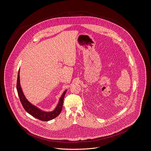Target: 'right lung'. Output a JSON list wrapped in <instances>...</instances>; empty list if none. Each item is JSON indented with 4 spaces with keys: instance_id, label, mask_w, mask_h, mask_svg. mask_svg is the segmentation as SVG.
Listing matches in <instances>:
<instances>
[{
    "instance_id": "obj_1",
    "label": "right lung",
    "mask_w": 151,
    "mask_h": 151,
    "mask_svg": "<svg viewBox=\"0 0 151 151\" xmlns=\"http://www.w3.org/2000/svg\"><path fill=\"white\" fill-rule=\"evenodd\" d=\"M17 90L18 92V94L19 98L20 101L25 109V110L31 115H32L34 117L39 119L42 121H49L54 119L55 117L58 116L62 110L63 106V100L65 96V94L67 92L66 90L63 94H62L61 97L60 99L59 102L56 106V108L51 112H45L43 111L36 106H35L34 105H32L31 103H30L27 99L25 98V96L24 95V93L22 91L21 87L20 85V79H19V70H18V77H17Z\"/></svg>"
}]
</instances>
